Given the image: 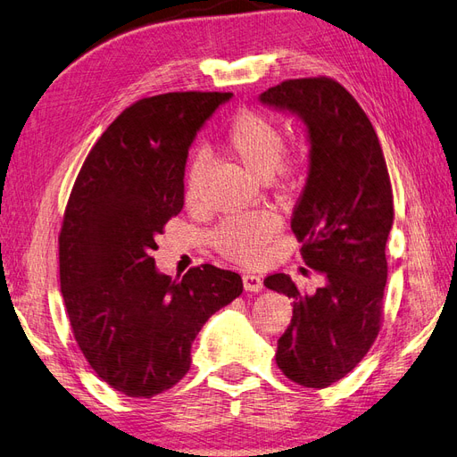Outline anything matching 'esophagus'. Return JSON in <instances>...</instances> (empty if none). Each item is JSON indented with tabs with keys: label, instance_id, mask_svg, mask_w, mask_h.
Segmentation results:
<instances>
[{
	"label": "esophagus",
	"instance_id": "esophagus-1",
	"mask_svg": "<svg viewBox=\"0 0 457 457\" xmlns=\"http://www.w3.org/2000/svg\"><path fill=\"white\" fill-rule=\"evenodd\" d=\"M243 286L247 291L259 294V291H262V279H261V276H256L254 272H243Z\"/></svg>",
	"mask_w": 457,
	"mask_h": 457
}]
</instances>
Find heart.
Wrapping results in <instances>:
<instances>
[{
	"instance_id": "b5f03b06",
	"label": "heart",
	"mask_w": 457,
	"mask_h": 457,
	"mask_svg": "<svg viewBox=\"0 0 457 457\" xmlns=\"http://www.w3.org/2000/svg\"><path fill=\"white\" fill-rule=\"evenodd\" d=\"M226 145L245 168L259 178H268L274 171L279 175L294 173L301 156L284 150V129L272 115L261 110L241 108L229 117L226 125ZM206 170L204 152L191 156L185 173V203L191 208L203 204L201 185ZM279 229V218L272 210L259 208L226 218L214 231L216 247L229 259L251 262L259 259L264 247Z\"/></svg>"
}]
</instances>
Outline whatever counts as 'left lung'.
Returning <instances> with one entry per match:
<instances>
[{
    "mask_svg": "<svg viewBox=\"0 0 457 457\" xmlns=\"http://www.w3.org/2000/svg\"><path fill=\"white\" fill-rule=\"evenodd\" d=\"M259 98L307 125L309 178L291 231L303 243V261L324 276L311 295L287 274L264 279L268 289L294 299L276 362L289 380L326 388L359 365L380 332L394 224L390 175L367 113L337 80L289 79Z\"/></svg>",
    "mask_w": 457,
    "mask_h": 457,
    "instance_id": "obj_1",
    "label": "left lung"
}]
</instances>
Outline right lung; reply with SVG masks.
<instances>
[{"mask_svg": "<svg viewBox=\"0 0 457 457\" xmlns=\"http://www.w3.org/2000/svg\"><path fill=\"white\" fill-rule=\"evenodd\" d=\"M231 92H168L135 102L102 133L69 195L60 282L85 359L113 390L152 397L191 369V345L241 295V276L212 264L181 279L156 270V236L183 208L187 154Z\"/></svg>", "mask_w": 457, "mask_h": 457, "instance_id": "1", "label": "right lung"}]
</instances>
